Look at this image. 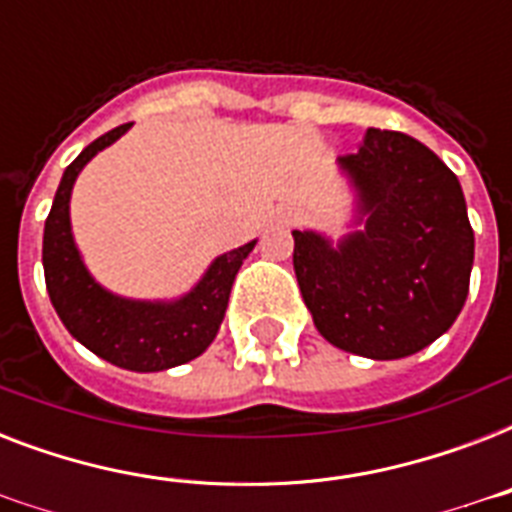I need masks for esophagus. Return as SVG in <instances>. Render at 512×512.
Listing matches in <instances>:
<instances>
[{
    "instance_id": "1",
    "label": "esophagus",
    "mask_w": 512,
    "mask_h": 512,
    "mask_svg": "<svg viewBox=\"0 0 512 512\" xmlns=\"http://www.w3.org/2000/svg\"><path fill=\"white\" fill-rule=\"evenodd\" d=\"M295 212H292V209H289V212H287V215H284V223H292V220H295Z\"/></svg>"
}]
</instances>
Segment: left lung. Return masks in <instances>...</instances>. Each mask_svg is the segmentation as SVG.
<instances>
[{
	"label": "left lung",
	"instance_id": "1",
	"mask_svg": "<svg viewBox=\"0 0 512 512\" xmlns=\"http://www.w3.org/2000/svg\"><path fill=\"white\" fill-rule=\"evenodd\" d=\"M337 162L364 228L337 247L292 231L303 300L335 348L377 361L412 356L452 327L468 297L476 239L460 180L420 140L374 127Z\"/></svg>",
	"mask_w": 512,
	"mask_h": 512
}]
</instances>
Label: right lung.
I'll use <instances>...</instances> for the list:
<instances>
[{
	"label": "right lung",
	"instance_id": "add662e5",
	"mask_svg": "<svg viewBox=\"0 0 512 512\" xmlns=\"http://www.w3.org/2000/svg\"><path fill=\"white\" fill-rule=\"evenodd\" d=\"M130 124L100 135L63 172L50 215L44 223L42 265L52 308L71 337L95 356L130 372H164L201 356L223 324L233 279L255 241L231 249L209 265L196 287L172 303H146L111 295L84 268L74 244L68 201L84 164L116 143Z\"/></svg>",
	"mask_w": 512,
	"mask_h": 512
}]
</instances>
